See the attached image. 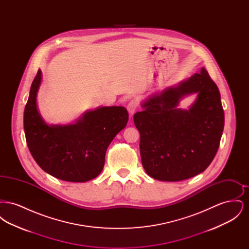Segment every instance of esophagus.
<instances>
[{
  "mask_svg": "<svg viewBox=\"0 0 249 249\" xmlns=\"http://www.w3.org/2000/svg\"><path fill=\"white\" fill-rule=\"evenodd\" d=\"M137 107H138V102L136 100H131L130 103L128 104L127 109H128V112H129L130 116H132L135 113Z\"/></svg>",
  "mask_w": 249,
  "mask_h": 249,
  "instance_id": "34e87169",
  "label": "esophagus"
}]
</instances>
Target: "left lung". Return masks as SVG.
Returning a JSON list of instances; mask_svg holds the SVG:
<instances>
[{"label":"left lung","instance_id":"8db88e82","mask_svg":"<svg viewBox=\"0 0 249 249\" xmlns=\"http://www.w3.org/2000/svg\"><path fill=\"white\" fill-rule=\"evenodd\" d=\"M197 98L187 110L178 108L187 94ZM134 114L140 132L143 169L151 178L175 182L202 173L214 158L224 129L217 86L202 67L189 79L149 97Z\"/></svg>","mask_w":249,"mask_h":249}]
</instances>
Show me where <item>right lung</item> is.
<instances>
[{"mask_svg":"<svg viewBox=\"0 0 249 249\" xmlns=\"http://www.w3.org/2000/svg\"><path fill=\"white\" fill-rule=\"evenodd\" d=\"M42 71H37L24 110V131L37 164L54 178L87 182L105 166L107 147L129 120L125 107H102L88 111L73 124L48 125L37 109Z\"/></svg>","mask_w":249,"mask_h":249,"instance_id":"add662e5","label":"right lung"}]
</instances>
